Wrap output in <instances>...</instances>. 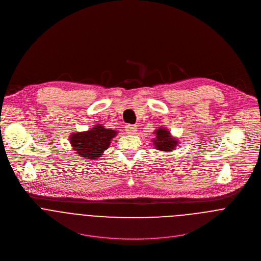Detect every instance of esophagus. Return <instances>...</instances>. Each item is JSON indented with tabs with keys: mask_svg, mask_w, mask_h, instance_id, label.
Segmentation results:
<instances>
[{
	"mask_svg": "<svg viewBox=\"0 0 261 261\" xmlns=\"http://www.w3.org/2000/svg\"><path fill=\"white\" fill-rule=\"evenodd\" d=\"M125 132H126V134H136V132H137V126L136 125H134V124H126L125 125Z\"/></svg>",
	"mask_w": 261,
	"mask_h": 261,
	"instance_id": "obj_1",
	"label": "esophagus"
}]
</instances>
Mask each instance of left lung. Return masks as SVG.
I'll return each instance as SVG.
<instances>
[{"label": "left lung", "mask_w": 261, "mask_h": 261, "mask_svg": "<svg viewBox=\"0 0 261 261\" xmlns=\"http://www.w3.org/2000/svg\"><path fill=\"white\" fill-rule=\"evenodd\" d=\"M156 138L153 140V146L162 151L173 150L178 147V141L170 135V132L165 128H158L154 133Z\"/></svg>", "instance_id": "left-lung-1"}]
</instances>
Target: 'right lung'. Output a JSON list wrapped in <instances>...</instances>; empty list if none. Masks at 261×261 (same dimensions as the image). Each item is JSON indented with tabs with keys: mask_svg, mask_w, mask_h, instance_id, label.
Returning a JSON list of instances; mask_svg holds the SVG:
<instances>
[{
	"mask_svg": "<svg viewBox=\"0 0 261 261\" xmlns=\"http://www.w3.org/2000/svg\"><path fill=\"white\" fill-rule=\"evenodd\" d=\"M116 132L105 128L97 124L90 130L84 133H74L70 136V143L77 154L85 159H96L109 149L112 138Z\"/></svg>",
	"mask_w": 261,
	"mask_h": 261,
	"instance_id": "obj_1",
	"label": "right lung"
}]
</instances>
